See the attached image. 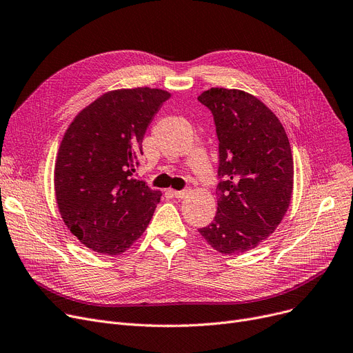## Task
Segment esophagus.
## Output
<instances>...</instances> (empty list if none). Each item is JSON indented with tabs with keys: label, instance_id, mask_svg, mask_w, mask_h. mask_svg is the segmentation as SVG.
Segmentation results:
<instances>
[{
	"label": "esophagus",
	"instance_id": "34e87169",
	"mask_svg": "<svg viewBox=\"0 0 353 353\" xmlns=\"http://www.w3.org/2000/svg\"><path fill=\"white\" fill-rule=\"evenodd\" d=\"M172 194L176 199H184V197L189 194V190H172Z\"/></svg>",
	"mask_w": 353,
	"mask_h": 353
}]
</instances>
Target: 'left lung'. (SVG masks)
Returning <instances> with one entry per match:
<instances>
[{
	"mask_svg": "<svg viewBox=\"0 0 353 353\" xmlns=\"http://www.w3.org/2000/svg\"><path fill=\"white\" fill-rule=\"evenodd\" d=\"M197 100L210 108L219 139L217 213L199 230L221 254L254 249L281 225L293 192V157L285 127L250 92L213 87Z\"/></svg>",
	"mask_w": 353,
	"mask_h": 353,
	"instance_id": "left-lung-1",
	"label": "left lung"
}]
</instances>
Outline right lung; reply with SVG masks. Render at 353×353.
Segmentation results:
<instances>
[{"instance_id": "1", "label": "right lung", "mask_w": 353, "mask_h": 353, "mask_svg": "<svg viewBox=\"0 0 353 353\" xmlns=\"http://www.w3.org/2000/svg\"><path fill=\"white\" fill-rule=\"evenodd\" d=\"M170 97L161 88L104 92L74 117L55 159L59 212L80 243L116 256L143 236L161 192L134 180L145 130Z\"/></svg>"}]
</instances>
